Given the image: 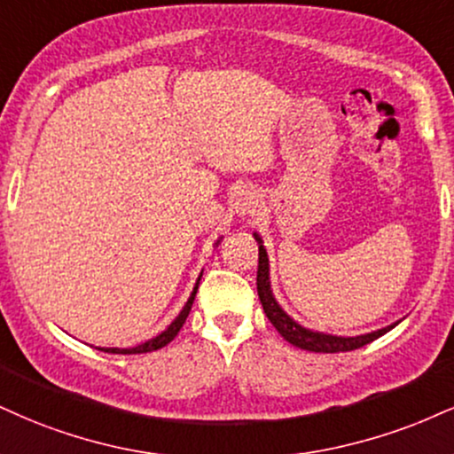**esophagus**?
I'll return each instance as SVG.
<instances>
[{
    "label": "esophagus",
    "instance_id": "1",
    "mask_svg": "<svg viewBox=\"0 0 454 454\" xmlns=\"http://www.w3.org/2000/svg\"><path fill=\"white\" fill-rule=\"evenodd\" d=\"M234 209H237V213H241V215L254 213L258 209V196L249 192V190H243V192H239L237 199H234Z\"/></svg>",
    "mask_w": 454,
    "mask_h": 454
}]
</instances>
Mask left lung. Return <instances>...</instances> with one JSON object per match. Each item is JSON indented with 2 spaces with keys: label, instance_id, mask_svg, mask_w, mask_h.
Instances as JSON below:
<instances>
[{
  "label": "left lung",
  "instance_id": "left-lung-1",
  "mask_svg": "<svg viewBox=\"0 0 454 454\" xmlns=\"http://www.w3.org/2000/svg\"><path fill=\"white\" fill-rule=\"evenodd\" d=\"M255 241L260 245V254H258V296L262 302V309H264L266 317L270 319V324L275 325V330L286 338L289 345L304 348V351H313V353H342V351H355V348L365 347L368 342L376 340L389 332L391 327H395V324L389 327H383L379 332H370V334L364 336H355V338H342V336H330V334H321V332H313L307 330V327L298 325L296 321L289 317L286 310H283L277 300L272 298L270 292V281H269V255H266L264 245H262L260 237L255 234Z\"/></svg>",
  "mask_w": 454,
  "mask_h": 454
}]
</instances>
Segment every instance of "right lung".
<instances>
[{
  "label": "right lung",
  "instance_id": "1",
  "mask_svg": "<svg viewBox=\"0 0 454 454\" xmlns=\"http://www.w3.org/2000/svg\"><path fill=\"white\" fill-rule=\"evenodd\" d=\"M199 281H200V279H199ZM196 289H199V283H196V287H194L192 296L188 298V302H185V307H184L182 313L177 315V319H175L173 324L168 325L165 332H162V334H158L156 338H152V340H147V342H144V345L133 347V348H101V351H107V353H118V355H135V353H150V351H158V348L167 347L168 342H171L173 338L179 334V330H182V325L185 324V319H188L190 309H192V302H194V296H196Z\"/></svg>",
  "mask_w": 454,
  "mask_h": 454
}]
</instances>
